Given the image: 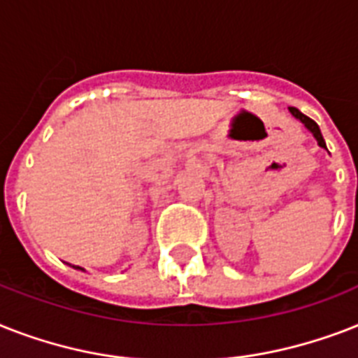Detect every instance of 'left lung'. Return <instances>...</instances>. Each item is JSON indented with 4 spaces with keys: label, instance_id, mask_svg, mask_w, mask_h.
<instances>
[{
    "label": "left lung",
    "instance_id": "left-lung-1",
    "mask_svg": "<svg viewBox=\"0 0 358 358\" xmlns=\"http://www.w3.org/2000/svg\"><path fill=\"white\" fill-rule=\"evenodd\" d=\"M289 110H290V113H292V115H294V117L298 119V121H301V123L305 124V129L309 130V132L313 134V136H315V139H316V141H318V145H320L322 149H327V147H325L324 138H322L320 129H318V124H316L315 121H313V119H310V117H307V115H303V113H301L298 108H292V106H290Z\"/></svg>",
    "mask_w": 358,
    "mask_h": 358
}]
</instances>
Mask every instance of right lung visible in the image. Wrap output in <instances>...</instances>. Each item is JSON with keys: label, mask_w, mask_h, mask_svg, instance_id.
Here are the masks:
<instances>
[{"label": "right lung", "mask_w": 358, "mask_h": 358, "mask_svg": "<svg viewBox=\"0 0 358 358\" xmlns=\"http://www.w3.org/2000/svg\"><path fill=\"white\" fill-rule=\"evenodd\" d=\"M73 268H78V270H84V268H80V266H75V264H73Z\"/></svg>", "instance_id": "add662e5"}]
</instances>
